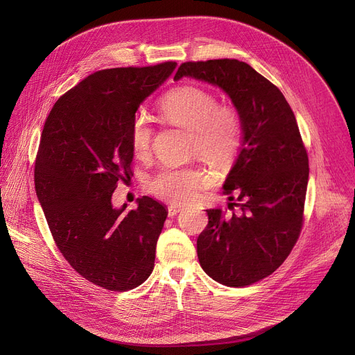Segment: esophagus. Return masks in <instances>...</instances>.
<instances>
[{"label":"esophagus","instance_id":"obj_1","mask_svg":"<svg viewBox=\"0 0 355 355\" xmlns=\"http://www.w3.org/2000/svg\"><path fill=\"white\" fill-rule=\"evenodd\" d=\"M181 210H182V209L178 207V206H170V207H168V216H170V217H175Z\"/></svg>","mask_w":355,"mask_h":355}]
</instances>
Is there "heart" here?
<instances>
[{
  "mask_svg": "<svg viewBox=\"0 0 355 355\" xmlns=\"http://www.w3.org/2000/svg\"><path fill=\"white\" fill-rule=\"evenodd\" d=\"M161 118L191 132V151L217 168L229 166L243 142V125L239 112L220 105L214 93L197 86H181L161 99ZM154 129L144 114L134 116L129 128V142L135 157L145 158L153 145ZM210 182L209 174L200 166H164L148 182L154 197L185 204L194 200Z\"/></svg>",
  "mask_w": 355,
  "mask_h": 355,
  "instance_id": "heart-1",
  "label": "heart"
}]
</instances>
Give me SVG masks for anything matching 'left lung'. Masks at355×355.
<instances>
[{"label":"left lung","instance_id":"obj_1","mask_svg":"<svg viewBox=\"0 0 355 355\" xmlns=\"http://www.w3.org/2000/svg\"><path fill=\"white\" fill-rule=\"evenodd\" d=\"M207 82L226 92L243 125L239 157L225 181L233 201L227 214L206 210L197 239L202 270L216 282L240 288L281 266L300 237L309 177L308 154L282 92L236 59L182 63L174 76Z\"/></svg>","mask_w":355,"mask_h":355}]
</instances>
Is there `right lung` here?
I'll use <instances>...</instances> for the list:
<instances>
[{"label": "right lung", "mask_w": 355, "mask_h": 355, "mask_svg": "<svg viewBox=\"0 0 355 355\" xmlns=\"http://www.w3.org/2000/svg\"><path fill=\"white\" fill-rule=\"evenodd\" d=\"M175 66L93 73L54 103L43 128L34 184L55 246L80 276L109 291L134 289L154 269L165 206L144 196L126 213L112 194L134 175L130 122Z\"/></svg>", "instance_id": "obj_1"}]
</instances>
